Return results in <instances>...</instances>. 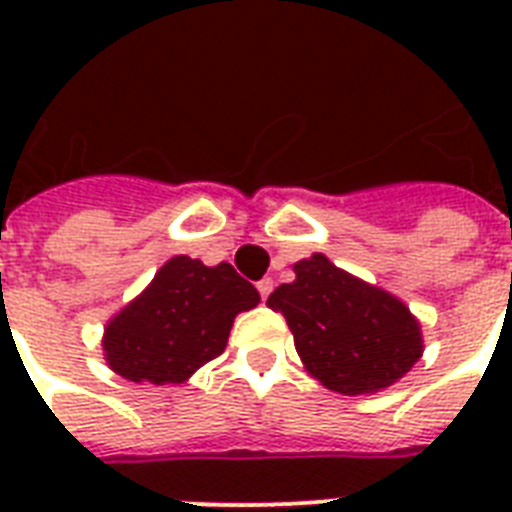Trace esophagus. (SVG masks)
<instances>
[{"label": "esophagus", "mask_w": 512, "mask_h": 512, "mask_svg": "<svg viewBox=\"0 0 512 512\" xmlns=\"http://www.w3.org/2000/svg\"><path fill=\"white\" fill-rule=\"evenodd\" d=\"M257 292H260V297L263 300H268V295L273 292V279H260L257 281Z\"/></svg>", "instance_id": "1"}]
</instances>
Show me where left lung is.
Instances as JSON below:
<instances>
[{"instance_id":"left-lung-1","label":"left lung","mask_w":512,"mask_h":512,"mask_svg":"<svg viewBox=\"0 0 512 512\" xmlns=\"http://www.w3.org/2000/svg\"><path fill=\"white\" fill-rule=\"evenodd\" d=\"M268 305L287 319L305 372L342 396L390 388L422 358V329L396 295L313 252Z\"/></svg>"}]
</instances>
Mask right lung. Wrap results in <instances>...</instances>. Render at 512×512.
<instances>
[{"instance_id": "1", "label": "right lung", "mask_w": 512, "mask_h": 512, "mask_svg": "<svg viewBox=\"0 0 512 512\" xmlns=\"http://www.w3.org/2000/svg\"><path fill=\"white\" fill-rule=\"evenodd\" d=\"M260 303L231 263L175 255L103 329V356L130 382H185L228 345L233 319Z\"/></svg>"}]
</instances>
